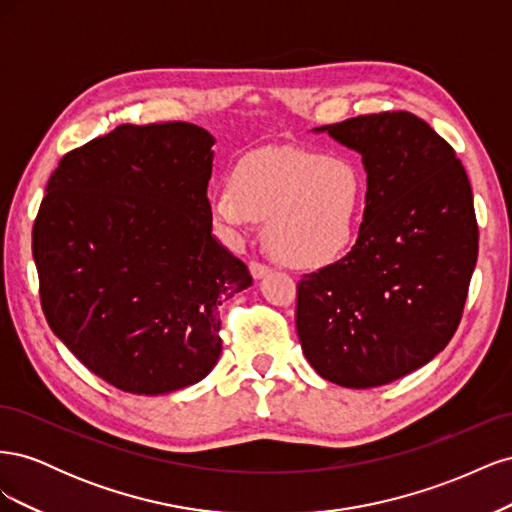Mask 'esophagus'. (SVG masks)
I'll list each match as a JSON object with an SVG mask.
<instances>
[{
  "label": "esophagus",
  "instance_id": "1",
  "mask_svg": "<svg viewBox=\"0 0 512 512\" xmlns=\"http://www.w3.org/2000/svg\"><path fill=\"white\" fill-rule=\"evenodd\" d=\"M250 273H252L254 280H262V277L271 273V267L262 265V262H258V260H252V262H250Z\"/></svg>",
  "mask_w": 512,
  "mask_h": 512
}]
</instances>
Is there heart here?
I'll use <instances>...</instances> for the list:
<instances>
[{"instance_id":"obj_1","label":"heart","mask_w":512,"mask_h":512,"mask_svg":"<svg viewBox=\"0 0 512 512\" xmlns=\"http://www.w3.org/2000/svg\"><path fill=\"white\" fill-rule=\"evenodd\" d=\"M365 203L361 170L339 156L309 149H262L247 156L232 183L211 194V211L232 232L267 222L277 258L320 269L344 258Z\"/></svg>"}]
</instances>
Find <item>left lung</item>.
<instances>
[{
	"label": "left lung",
	"mask_w": 512,
	"mask_h": 512,
	"mask_svg": "<svg viewBox=\"0 0 512 512\" xmlns=\"http://www.w3.org/2000/svg\"><path fill=\"white\" fill-rule=\"evenodd\" d=\"M316 132L361 153L367 194L352 250L297 286L299 342L324 380L382 386L427 365L459 327L478 256L472 188L453 147L412 113Z\"/></svg>",
	"instance_id": "1"
}]
</instances>
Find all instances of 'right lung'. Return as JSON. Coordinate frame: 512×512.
Returning <instances> with one entry per match:
<instances>
[{"label": "right lung", "instance_id": "1", "mask_svg": "<svg viewBox=\"0 0 512 512\" xmlns=\"http://www.w3.org/2000/svg\"><path fill=\"white\" fill-rule=\"evenodd\" d=\"M213 143L194 123H123L46 183L32 232L46 322L126 393L203 380L222 352L220 305L252 286L211 232Z\"/></svg>", "mask_w": 512, "mask_h": 512}]
</instances>
